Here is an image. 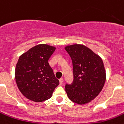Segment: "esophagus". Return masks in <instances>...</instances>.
<instances>
[{
    "instance_id": "esophagus-1",
    "label": "esophagus",
    "mask_w": 124,
    "mask_h": 124,
    "mask_svg": "<svg viewBox=\"0 0 124 124\" xmlns=\"http://www.w3.org/2000/svg\"><path fill=\"white\" fill-rule=\"evenodd\" d=\"M59 81H60V85L61 86V85H62V84H63V78L60 79Z\"/></svg>"
}]
</instances>
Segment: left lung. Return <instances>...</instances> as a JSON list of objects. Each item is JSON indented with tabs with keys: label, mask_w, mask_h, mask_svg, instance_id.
<instances>
[{
	"label": "left lung",
	"mask_w": 124,
	"mask_h": 124,
	"mask_svg": "<svg viewBox=\"0 0 124 124\" xmlns=\"http://www.w3.org/2000/svg\"><path fill=\"white\" fill-rule=\"evenodd\" d=\"M73 62L74 79L65 91L71 101L84 104L95 99L102 89L106 73L101 58L86 46L80 44L64 48Z\"/></svg>",
	"instance_id": "obj_1"
}]
</instances>
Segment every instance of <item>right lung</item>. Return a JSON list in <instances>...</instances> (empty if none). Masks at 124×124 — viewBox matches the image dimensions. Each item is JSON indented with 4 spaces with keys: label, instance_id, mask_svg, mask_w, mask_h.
<instances>
[{
    "label": "right lung",
    "instance_id": "right-lung-1",
    "mask_svg": "<svg viewBox=\"0 0 124 124\" xmlns=\"http://www.w3.org/2000/svg\"><path fill=\"white\" fill-rule=\"evenodd\" d=\"M55 49L40 44L19 57L15 70V81L20 91L29 100L36 102L48 100L59 85L48 62Z\"/></svg>",
    "mask_w": 124,
    "mask_h": 124
}]
</instances>
